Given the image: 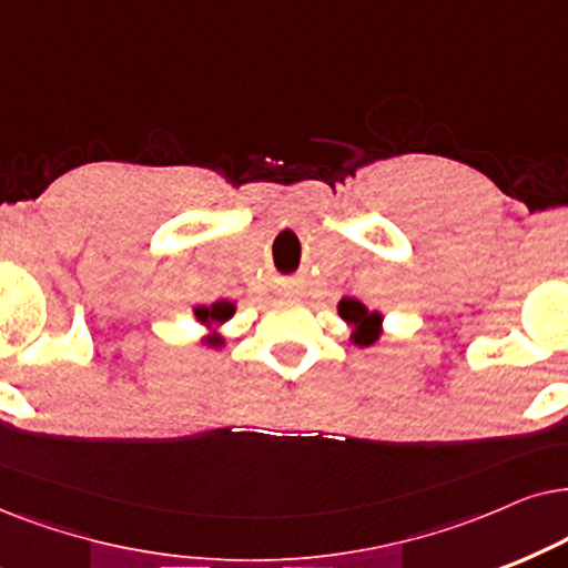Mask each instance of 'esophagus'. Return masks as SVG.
Instances as JSON below:
<instances>
[{
  "label": "esophagus",
  "instance_id": "esophagus-1",
  "mask_svg": "<svg viewBox=\"0 0 568 568\" xmlns=\"http://www.w3.org/2000/svg\"><path fill=\"white\" fill-rule=\"evenodd\" d=\"M285 296H293V293H285Z\"/></svg>",
  "mask_w": 568,
  "mask_h": 568
}]
</instances>
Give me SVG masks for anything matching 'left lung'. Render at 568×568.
<instances>
[{
	"label": "left lung",
	"instance_id": "1",
	"mask_svg": "<svg viewBox=\"0 0 568 568\" xmlns=\"http://www.w3.org/2000/svg\"><path fill=\"white\" fill-rule=\"evenodd\" d=\"M337 314L353 327L351 339L358 347H368L379 339V335H382V314L379 312H368V308L355 298H343L337 304Z\"/></svg>",
	"mask_w": 568,
	"mask_h": 568
}]
</instances>
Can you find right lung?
<instances>
[{"label": "right lung", "instance_id": "1", "mask_svg": "<svg viewBox=\"0 0 568 568\" xmlns=\"http://www.w3.org/2000/svg\"><path fill=\"white\" fill-rule=\"evenodd\" d=\"M233 312H236V304H231V301L221 298V301H215V304H210V306H196L194 308V316H196V322H202V324H207V327H213V324L229 322L231 316H233ZM207 343L210 345H217V343H221V339L213 337V339H207Z\"/></svg>", "mask_w": 568, "mask_h": 568}]
</instances>
